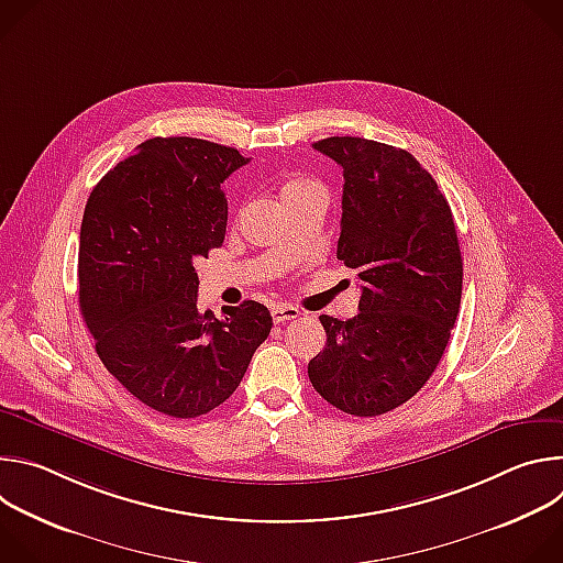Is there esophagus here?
Masks as SVG:
<instances>
[{
    "mask_svg": "<svg viewBox=\"0 0 563 563\" xmlns=\"http://www.w3.org/2000/svg\"><path fill=\"white\" fill-rule=\"evenodd\" d=\"M298 316H300L298 307H291V305H274L272 307L274 323H287V320H296Z\"/></svg>",
    "mask_w": 563,
    "mask_h": 563,
    "instance_id": "esophagus-1",
    "label": "esophagus"
}]
</instances>
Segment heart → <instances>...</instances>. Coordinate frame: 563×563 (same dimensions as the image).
I'll return each mask as SVG.
<instances>
[{"label": "heart", "mask_w": 563, "mask_h": 563, "mask_svg": "<svg viewBox=\"0 0 563 563\" xmlns=\"http://www.w3.org/2000/svg\"><path fill=\"white\" fill-rule=\"evenodd\" d=\"M316 189H320V185L316 180H311L307 176H291L280 185L278 200H280V205H285V202H289L294 198H300V196H305L309 191H316Z\"/></svg>", "instance_id": "1"}]
</instances>
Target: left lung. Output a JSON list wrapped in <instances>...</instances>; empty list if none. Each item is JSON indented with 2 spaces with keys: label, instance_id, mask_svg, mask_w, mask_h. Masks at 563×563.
<instances>
[{
  "label": "left lung",
  "instance_id": "left-lung-1",
  "mask_svg": "<svg viewBox=\"0 0 563 563\" xmlns=\"http://www.w3.org/2000/svg\"><path fill=\"white\" fill-rule=\"evenodd\" d=\"M313 148L343 167L336 256L363 285L354 318L320 316L328 343L307 374L334 408L378 417L426 385L450 341L463 283L454 218L406 148L350 135Z\"/></svg>",
  "mask_w": 563,
  "mask_h": 563
}]
</instances>
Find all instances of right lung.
Segmentation results:
<instances>
[{
    "mask_svg": "<svg viewBox=\"0 0 563 563\" xmlns=\"http://www.w3.org/2000/svg\"><path fill=\"white\" fill-rule=\"evenodd\" d=\"M250 157L198 137H151L91 191L79 229V309L104 367L176 419L235 391L272 332L256 300L198 311L196 261L227 231L222 183Z\"/></svg>",
    "mask_w": 563,
    "mask_h": 563,
    "instance_id": "1",
    "label": "right lung"
}]
</instances>
